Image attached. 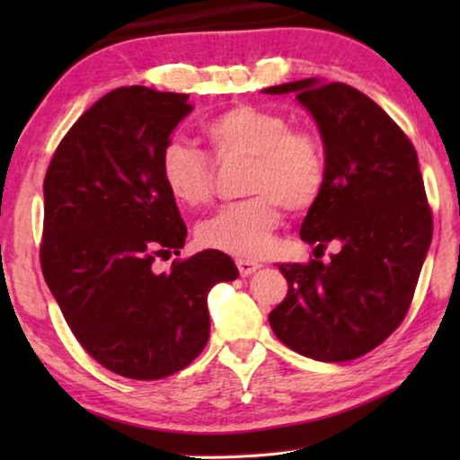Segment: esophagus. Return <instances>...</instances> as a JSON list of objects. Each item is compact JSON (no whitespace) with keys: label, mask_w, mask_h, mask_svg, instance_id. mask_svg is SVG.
<instances>
[{"label":"esophagus","mask_w":460,"mask_h":460,"mask_svg":"<svg viewBox=\"0 0 460 460\" xmlns=\"http://www.w3.org/2000/svg\"><path fill=\"white\" fill-rule=\"evenodd\" d=\"M237 268H239V274L247 278V276H252L255 270H260L261 266L258 261H252V260H237Z\"/></svg>","instance_id":"obj_1"}]
</instances>
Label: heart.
<instances>
[{
	"instance_id": "heart-1",
	"label": "heart",
	"mask_w": 460,
	"mask_h": 460,
	"mask_svg": "<svg viewBox=\"0 0 460 460\" xmlns=\"http://www.w3.org/2000/svg\"><path fill=\"white\" fill-rule=\"evenodd\" d=\"M217 164L247 160L243 194L252 197L221 208L199 225L197 237L205 247L258 258L266 253L282 221L279 205L305 213L324 189L326 162L313 131L290 128L286 115L249 103H237L202 126ZM160 172L178 205L199 208L213 200L215 170L211 160L184 142L166 144Z\"/></svg>"
}]
</instances>
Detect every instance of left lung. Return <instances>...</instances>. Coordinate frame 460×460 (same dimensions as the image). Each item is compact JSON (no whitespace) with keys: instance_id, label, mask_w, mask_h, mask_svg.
<instances>
[{"instance_id":"8db88e82","label":"left lung","mask_w":460,"mask_h":460,"mask_svg":"<svg viewBox=\"0 0 460 460\" xmlns=\"http://www.w3.org/2000/svg\"><path fill=\"white\" fill-rule=\"evenodd\" d=\"M294 93L321 131L326 178L300 237L331 261L278 266L288 279L270 326L292 351L351 361L381 345L406 316L432 241L418 154L395 121L345 83L302 79L263 89Z\"/></svg>"}]
</instances>
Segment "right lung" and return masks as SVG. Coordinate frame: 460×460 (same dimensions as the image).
I'll use <instances>...</instances> for the list:
<instances>
[{
	"label": "right lung",
	"instance_id": "right-lung-1",
	"mask_svg": "<svg viewBox=\"0 0 460 460\" xmlns=\"http://www.w3.org/2000/svg\"><path fill=\"white\" fill-rule=\"evenodd\" d=\"M190 111L184 93H107L62 137L44 178L46 284L84 351L129 379H162L197 359L211 332L208 292L239 276L217 249L162 274L152 266L184 247L160 158Z\"/></svg>",
	"mask_w": 460,
	"mask_h": 460
}]
</instances>
